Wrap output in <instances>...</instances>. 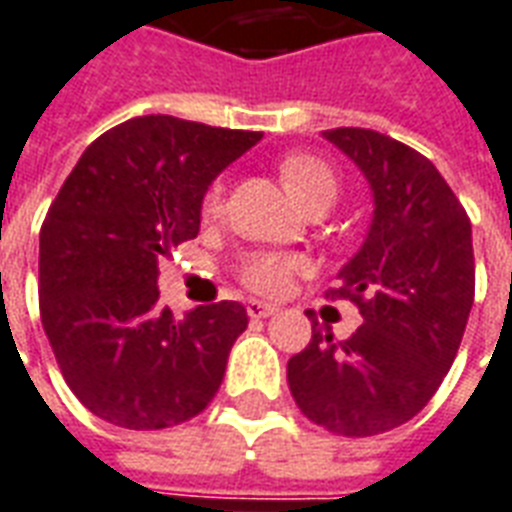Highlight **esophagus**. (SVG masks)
I'll use <instances>...</instances> for the list:
<instances>
[{"mask_svg":"<svg viewBox=\"0 0 512 512\" xmlns=\"http://www.w3.org/2000/svg\"><path fill=\"white\" fill-rule=\"evenodd\" d=\"M248 315L251 318H267V315L278 313V305H270V302H261V299H251L248 305H245Z\"/></svg>","mask_w":512,"mask_h":512,"instance_id":"34e87169","label":"esophagus"}]
</instances>
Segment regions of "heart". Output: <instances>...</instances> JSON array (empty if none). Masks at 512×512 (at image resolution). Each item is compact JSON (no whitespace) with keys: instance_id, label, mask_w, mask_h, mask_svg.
I'll list each match as a JSON object with an SVG mask.
<instances>
[{"instance_id":"obj_1","label":"heart","mask_w":512,"mask_h":512,"mask_svg":"<svg viewBox=\"0 0 512 512\" xmlns=\"http://www.w3.org/2000/svg\"><path fill=\"white\" fill-rule=\"evenodd\" d=\"M280 180L291 197L302 207H310L315 202H329L332 205L337 197V175L334 169L318 156L310 153H291L280 161ZM224 199V186L213 183L205 194V213H215ZM305 264L297 256H283V253H253L242 261L240 278L242 283L259 294H280L286 291L291 278L302 270Z\"/></svg>"}]
</instances>
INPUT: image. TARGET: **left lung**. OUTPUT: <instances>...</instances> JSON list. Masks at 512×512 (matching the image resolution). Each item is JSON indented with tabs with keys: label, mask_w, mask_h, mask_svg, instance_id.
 <instances>
[{
	"label": "left lung",
	"mask_w": 512,
	"mask_h": 512,
	"mask_svg": "<svg viewBox=\"0 0 512 512\" xmlns=\"http://www.w3.org/2000/svg\"><path fill=\"white\" fill-rule=\"evenodd\" d=\"M324 137L361 169L375 205L329 291L356 302L364 324L337 343L315 321L313 340L288 359V388L318 426L370 437L421 413L451 370L475 299L472 226L418 151L372 129Z\"/></svg>",
	"instance_id": "obj_1"
}]
</instances>
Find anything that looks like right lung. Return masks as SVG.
<instances>
[{
	"mask_svg": "<svg viewBox=\"0 0 512 512\" xmlns=\"http://www.w3.org/2000/svg\"><path fill=\"white\" fill-rule=\"evenodd\" d=\"M261 140L142 115L94 140L40 232V315L72 394L124 429L202 413L248 313L240 302L159 307V259L194 240L207 188Z\"/></svg>",
	"mask_w": 512,
	"mask_h": 512,
	"instance_id": "obj_1",
	"label": "right lung"
}]
</instances>
